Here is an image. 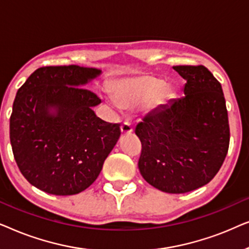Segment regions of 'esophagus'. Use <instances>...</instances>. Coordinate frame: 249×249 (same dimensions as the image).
Here are the masks:
<instances>
[{
	"label": "esophagus",
	"mask_w": 249,
	"mask_h": 249,
	"mask_svg": "<svg viewBox=\"0 0 249 249\" xmlns=\"http://www.w3.org/2000/svg\"><path fill=\"white\" fill-rule=\"evenodd\" d=\"M121 132L124 135H129L132 132V127L128 121H124V124H121Z\"/></svg>",
	"instance_id": "obj_1"
}]
</instances>
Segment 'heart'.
Masks as SVG:
<instances>
[{
    "label": "heart",
    "mask_w": 249,
    "mask_h": 249,
    "mask_svg": "<svg viewBox=\"0 0 249 249\" xmlns=\"http://www.w3.org/2000/svg\"><path fill=\"white\" fill-rule=\"evenodd\" d=\"M164 86L165 81L161 78L141 74L119 81L112 91V97L120 107H134L145 103L149 107H156L171 96Z\"/></svg>",
    "instance_id": "obj_1"
}]
</instances>
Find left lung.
<instances>
[{"label": "left lung", "mask_w": 249, "mask_h": 249, "mask_svg": "<svg viewBox=\"0 0 249 249\" xmlns=\"http://www.w3.org/2000/svg\"><path fill=\"white\" fill-rule=\"evenodd\" d=\"M185 96L153 111L136 125L138 168L146 181L170 194L192 192L212 180L226 159L229 120L221 84L206 67L175 66Z\"/></svg>", "instance_id": "left-lung-1"}]
</instances>
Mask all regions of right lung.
<instances>
[{
    "label": "right lung",
    "instance_id": "right-lung-1",
    "mask_svg": "<svg viewBox=\"0 0 249 249\" xmlns=\"http://www.w3.org/2000/svg\"><path fill=\"white\" fill-rule=\"evenodd\" d=\"M100 73L73 64L42 67L18 89L10 142L20 172L36 188L57 196L81 193L117 144L120 124L97 118L91 107L100 97L81 87Z\"/></svg>",
    "mask_w": 249,
    "mask_h": 249
}]
</instances>
